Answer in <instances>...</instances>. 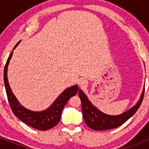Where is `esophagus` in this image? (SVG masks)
<instances>
[{
  "label": "esophagus",
  "mask_w": 149,
  "mask_h": 149,
  "mask_svg": "<svg viewBox=\"0 0 149 149\" xmlns=\"http://www.w3.org/2000/svg\"><path fill=\"white\" fill-rule=\"evenodd\" d=\"M78 83L79 85H80L81 87H84V86H86V85H87V82H86V80H84V79H81Z\"/></svg>",
  "instance_id": "34e87169"
}]
</instances>
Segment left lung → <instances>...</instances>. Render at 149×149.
Here are the masks:
<instances>
[{
	"mask_svg": "<svg viewBox=\"0 0 149 149\" xmlns=\"http://www.w3.org/2000/svg\"><path fill=\"white\" fill-rule=\"evenodd\" d=\"M145 89L142 93L140 98L137 103L123 113L117 116L107 115L91 103L88 99L87 96L84 94L81 89L78 91L79 98L81 101V107L84 119L86 125L95 131H104L118 127L123 125L126 121L128 120L134 115L140 107L144 97Z\"/></svg>",
	"mask_w": 149,
	"mask_h": 149,
	"instance_id": "obj_1",
	"label": "left lung"
}]
</instances>
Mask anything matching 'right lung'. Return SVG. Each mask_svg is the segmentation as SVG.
<instances>
[{
    "label": "right lung",
    "instance_id": "obj_1",
    "mask_svg": "<svg viewBox=\"0 0 149 149\" xmlns=\"http://www.w3.org/2000/svg\"><path fill=\"white\" fill-rule=\"evenodd\" d=\"M19 42H20V41L15 45L13 50L16 48ZM13 51H12V53L8 57L6 65H5L4 72H3V80H4L5 89H6L8 101H9L10 106L13 110V113L20 120L27 124V125L34 127L36 129H38L40 131H46V130L52 128L60 122L62 111H63L65 104L67 103V101L69 100V98H72V96L75 95L77 91L80 90V89H78L77 85H74V86L64 90L47 110L40 112H34L27 110L25 107L22 106L20 103L18 102L15 96L12 92L11 88H10L9 82H8L7 68L10 59L13 56Z\"/></svg>",
    "mask_w": 149,
    "mask_h": 149
}]
</instances>
